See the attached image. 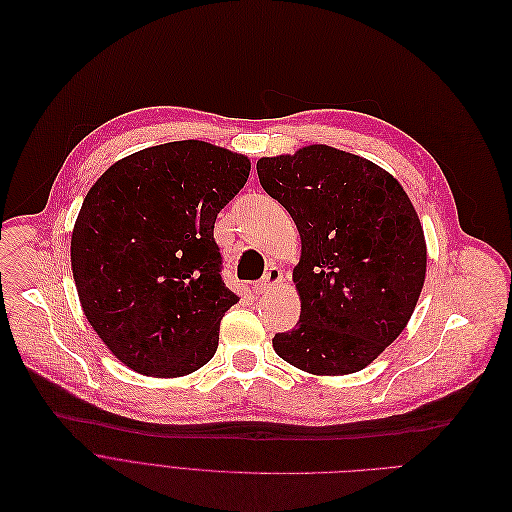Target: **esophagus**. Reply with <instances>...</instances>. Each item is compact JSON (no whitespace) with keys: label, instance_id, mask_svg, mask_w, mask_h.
<instances>
[{"label":"esophagus","instance_id":"1","mask_svg":"<svg viewBox=\"0 0 512 512\" xmlns=\"http://www.w3.org/2000/svg\"><path fill=\"white\" fill-rule=\"evenodd\" d=\"M281 279H283V273H281L279 266H271V269L264 273V277L256 283V291H258V294H264V291H269L275 285H279Z\"/></svg>","mask_w":512,"mask_h":512}]
</instances>
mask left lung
Masks as SVG:
<instances>
[{
  "label": "left lung",
  "mask_w": 512,
  "mask_h": 512,
  "mask_svg": "<svg viewBox=\"0 0 512 512\" xmlns=\"http://www.w3.org/2000/svg\"><path fill=\"white\" fill-rule=\"evenodd\" d=\"M256 170L302 239L300 321L273 337L275 352L312 375L362 371L421 296L427 243L415 206L387 170L323 143L260 158Z\"/></svg>",
  "instance_id": "8db88e82"
}]
</instances>
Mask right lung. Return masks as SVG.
<instances>
[{
	"label": "right lung",
	"mask_w": 512,
	"mask_h": 512,
	"mask_svg": "<svg viewBox=\"0 0 512 512\" xmlns=\"http://www.w3.org/2000/svg\"><path fill=\"white\" fill-rule=\"evenodd\" d=\"M250 160L185 139L114 162L83 200L70 239L79 300L125 367L183 377L218 348L239 302L221 277L214 221L246 185Z\"/></svg>",
	"instance_id": "add662e5"
}]
</instances>
